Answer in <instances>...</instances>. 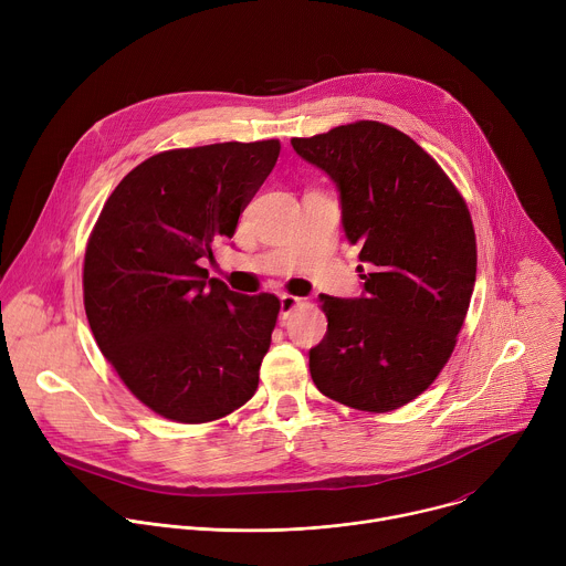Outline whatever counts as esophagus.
Here are the masks:
<instances>
[{
    "mask_svg": "<svg viewBox=\"0 0 566 566\" xmlns=\"http://www.w3.org/2000/svg\"><path fill=\"white\" fill-rule=\"evenodd\" d=\"M300 302H302V300H300V297H295V295H286V293H284V295H280V313L286 317V315H289V313H291Z\"/></svg>",
    "mask_w": 566,
    "mask_h": 566,
    "instance_id": "esophagus-1",
    "label": "esophagus"
}]
</instances>
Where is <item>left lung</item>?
Listing matches in <instances>:
<instances>
[{
  "label": "left lung",
  "mask_w": 566,
  "mask_h": 566,
  "mask_svg": "<svg viewBox=\"0 0 566 566\" xmlns=\"http://www.w3.org/2000/svg\"><path fill=\"white\" fill-rule=\"evenodd\" d=\"M291 145L334 181L368 269L358 297L319 295L329 325L308 352L311 378L354 410H396L432 385L461 332L476 275L470 212L437 160L389 125L358 120Z\"/></svg>",
  "instance_id": "1"
}]
</instances>
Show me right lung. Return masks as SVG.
<instances>
[{
	"mask_svg": "<svg viewBox=\"0 0 566 566\" xmlns=\"http://www.w3.org/2000/svg\"><path fill=\"white\" fill-rule=\"evenodd\" d=\"M280 140L170 149L136 166L107 199L85 253V311L129 391L179 423L221 419L255 394L280 300L208 275L232 239Z\"/></svg>",
	"mask_w": 566,
	"mask_h": 566,
	"instance_id": "obj_1",
	"label": "right lung"
}]
</instances>
